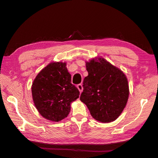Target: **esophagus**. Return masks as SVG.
Masks as SVG:
<instances>
[{
  "instance_id": "obj_1",
  "label": "esophagus",
  "mask_w": 158,
  "mask_h": 158,
  "mask_svg": "<svg viewBox=\"0 0 158 158\" xmlns=\"http://www.w3.org/2000/svg\"><path fill=\"white\" fill-rule=\"evenodd\" d=\"M77 88H78V90H79V92H80V93L82 92V90H83V86H82V84H80L77 85Z\"/></svg>"
}]
</instances>
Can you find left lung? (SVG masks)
Segmentation results:
<instances>
[{"label":"left lung","mask_w":158,"mask_h":158,"mask_svg":"<svg viewBox=\"0 0 158 158\" xmlns=\"http://www.w3.org/2000/svg\"><path fill=\"white\" fill-rule=\"evenodd\" d=\"M85 67L88 76L84 80L80 101L86 105L96 121H115L128 102L129 87L126 75L102 57L86 61Z\"/></svg>","instance_id":"1"}]
</instances>
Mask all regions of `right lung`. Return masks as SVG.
Segmentation results:
<instances>
[{"label": "right lung", "instance_id": "add662e5", "mask_svg": "<svg viewBox=\"0 0 158 158\" xmlns=\"http://www.w3.org/2000/svg\"><path fill=\"white\" fill-rule=\"evenodd\" d=\"M33 103L42 117L58 122L68 116L80 92L71 83L66 63L52 62L43 69L31 85Z\"/></svg>", "mask_w": 158, "mask_h": 158}]
</instances>
